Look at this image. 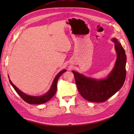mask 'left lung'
Listing matches in <instances>:
<instances>
[{"label":"left lung","instance_id":"8db88e82","mask_svg":"<svg viewBox=\"0 0 134 134\" xmlns=\"http://www.w3.org/2000/svg\"><path fill=\"white\" fill-rule=\"evenodd\" d=\"M117 54L115 66L106 79L97 80L84 76L75 71V83L80 95L90 102H103L120 90L126 78V56L122 46L116 38L113 39Z\"/></svg>","mask_w":134,"mask_h":134}]
</instances>
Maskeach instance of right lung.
Returning <instances> with one entry per match:
<instances>
[{
	"label": "right lung",
	"instance_id": "obj_1",
	"mask_svg": "<svg viewBox=\"0 0 134 134\" xmlns=\"http://www.w3.org/2000/svg\"><path fill=\"white\" fill-rule=\"evenodd\" d=\"M65 71H66V70H63L62 71H61L60 72H59V74L56 75L55 78L54 82L52 83V84L51 88L50 89V90L47 92L46 94L42 96L35 97V96H30L27 95L26 94H25V93H23L22 92L20 91L18 88L16 87L12 83V82L10 80H9V82L12 87H13V88L14 89V90L16 91V92L18 93V94L19 95V96L21 97V98L25 101V102H26L27 103L29 104H42V103L47 102L48 100L51 99L52 97L55 95V94L56 92V90H57V83H58L59 78H60V76Z\"/></svg>",
	"mask_w": 134,
	"mask_h": 134
}]
</instances>
